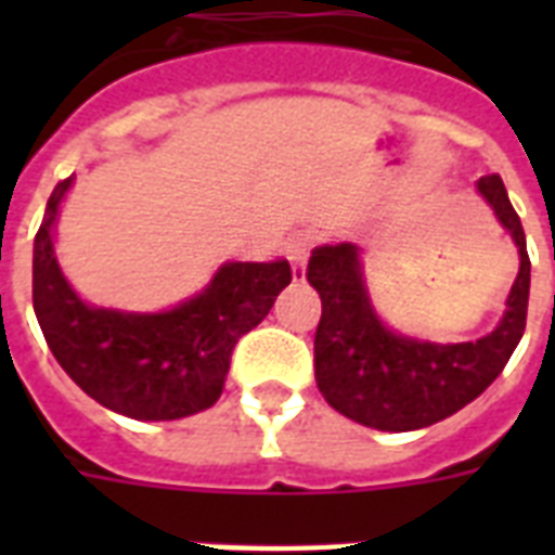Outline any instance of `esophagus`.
Returning a JSON list of instances; mask_svg holds the SVG:
<instances>
[{
  "label": "esophagus",
  "instance_id": "obj_1",
  "mask_svg": "<svg viewBox=\"0 0 555 555\" xmlns=\"http://www.w3.org/2000/svg\"><path fill=\"white\" fill-rule=\"evenodd\" d=\"M308 253H311V238H308V235H296V238H291V244H287V259H291V268H294L296 282H302L305 279Z\"/></svg>",
  "mask_w": 555,
  "mask_h": 555
}]
</instances>
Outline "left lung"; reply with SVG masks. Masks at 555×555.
I'll list each match as a JSON object with an SVG mask.
<instances>
[{
  "label": "left lung",
  "instance_id": "left-lung-1",
  "mask_svg": "<svg viewBox=\"0 0 555 555\" xmlns=\"http://www.w3.org/2000/svg\"><path fill=\"white\" fill-rule=\"evenodd\" d=\"M478 192L518 247V276L501 322L475 343L438 346L386 328L371 308L354 244H325L311 253L308 282L322 299L313 337L317 386L331 409L379 431H412L473 403L499 377L527 325L530 256L518 212L499 176Z\"/></svg>",
  "mask_w": 555,
  "mask_h": 555
}]
</instances>
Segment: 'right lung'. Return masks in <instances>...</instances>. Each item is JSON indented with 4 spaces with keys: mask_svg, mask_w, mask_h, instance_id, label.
Returning a JSON list of instances; mask_svg holds the SVG:
<instances>
[{
    "mask_svg": "<svg viewBox=\"0 0 555 555\" xmlns=\"http://www.w3.org/2000/svg\"><path fill=\"white\" fill-rule=\"evenodd\" d=\"M72 181L54 186L34 238V311L51 354L86 395L117 414L178 421L204 412L221 397L235 343L291 285V264L227 261L198 296L164 313L91 308L65 282L51 238Z\"/></svg>",
    "mask_w": 555,
    "mask_h": 555,
    "instance_id": "obj_1",
    "label": "right lung"
}]
</instances>
